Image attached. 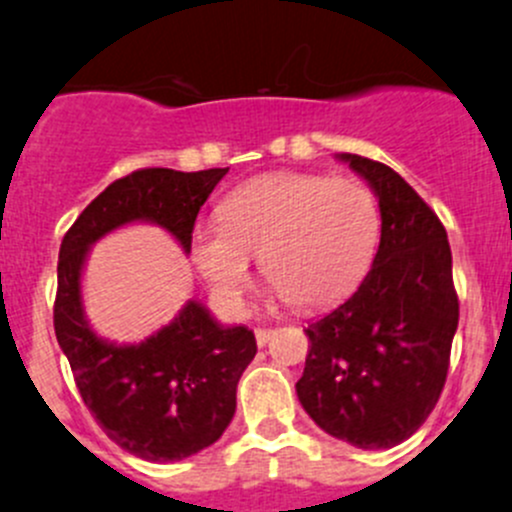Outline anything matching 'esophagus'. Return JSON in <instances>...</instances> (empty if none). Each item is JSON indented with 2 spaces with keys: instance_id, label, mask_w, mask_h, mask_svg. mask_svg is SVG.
Segmentation results:
<instances>
[{
  "instance_id": "esophagus-1",
  "label": "esophagus",
  "mask_w": 512,
  "mask_h": 512,
  "mask_svg": "<svg viewBox=\"0 0 512 512\" xmlns=\"http://www.w3.org/2000/svg\"><path fill=\"white\" fill-rule=\"evenodd\" d=\"M272 337V330H265V327H257L255 330V340H257V345H267V340H270Z\"/></svg>"
}]
</instances>
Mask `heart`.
Here are the masks:
<instances>
[{
    "instance_id": "obj_1",
    "label": "heart",
    "mask_w": 512,
    "mask_h": 512,
    "mask_svg": "<svg viewBox=\"0 0 512 512\" xmlns=\"http://www.w3.org/2000/svg\"><path fill=\"white\" fill-rule=\"evenodd\" d=\"M382 215L370 187L352 177L272 172L225 197L220 222L192 227L190 252L207 290L240 315L252 255L267 280L302 310L350 295L372 265Z\"/></svg>"
}]
</instances>
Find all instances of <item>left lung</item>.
Instances as JSON below:
<instances>
[{
  "instance_id": "left-lung-1",
  "label": "left lung",
  "mask_w": 512,
  "mask_h": 512,
  "mask_svg": "<svg viewBox=\"0 0 512 512\" xmlns=\"http://www.w3.org/2000/svg\"><path fill=\"white\" fill-rule=\"evenodd\" d=\"M375 192L380 247L342 305L310 322L295 390L327 435L362 450L393 448L428 420L443 393L458 330L448 232L395 170L337 155Z\"/></svg>"
}]
</instances>
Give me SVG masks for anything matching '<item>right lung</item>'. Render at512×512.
Here are the masks:
<instances>
[{
  "label": "right lung",
  "instance_id": "obj_1",
  "mask_svg": "<svg viewBox=\"0 0 512 512\" xmlns=\"http://www.w3.org/2000/svg\"><path fill=\"white\" fill-rule=\"evenodd\" d=\"M230 167L177 172L150 167L114 180L77 217L59 247L54 332L79 395L109 440L150 463H175L210 448L237 408V382L257 352L252 330L225 327L202 302L137 345L89 327L82 270L89 247L112 230L150 222L190 252L197 212Z\"/></svg>",
  "mask_w": 512,
  "mask_h": 512
}]
</instances>
